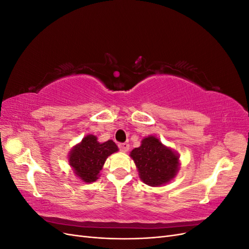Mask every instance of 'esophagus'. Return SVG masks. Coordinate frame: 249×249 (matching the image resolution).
I'll list each match as a JSON object with an SVG mask.
<instances>
[{
	"label": "esophagus",
	"instance_id": "obj_1",
	"mask_svg": "<svg viewBox=\"0 0 249 249\" xmlns=\"http://www.w3.org/2000/svg\"><path fill=\"white\" fill-rule=\"evenodd\" d=\"M118 147H119V149L122 150L123 153H126L127 150L130 149V144L129 143H126V142H124V143H120V144L118 145Z\"/></svg>",
	"mask_w": 249,
	"mask_h": 249
}]
</instances>
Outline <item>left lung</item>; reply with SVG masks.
I'll use <instances>...</instances> for the list:
<instances>
[{"mask_svg": "<svg viewBox=\"0 0 249 249\" xmlns=\"http://www.w3.org/2000/svg\"><path fill=\"white\" fill-rule=\"evenodd\" d=\"M130 157L136 165L140 179L150 187L169 183L176 178L180 165L178 154L153 135L143 138L141 145L134 148Z\"/></svg>", "mask_w": 249, "mask_h": 249, "instance_id": "1", "label": "left lung"}]
</instances>
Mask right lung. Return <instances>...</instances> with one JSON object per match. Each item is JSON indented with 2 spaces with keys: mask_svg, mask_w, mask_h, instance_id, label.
Listing matches in <instances>:
<instances>
[{
  "mask_svg": "<svg viewBox=\"0 0 249 249\" xmlns=\"http://www.w3.org/2000/svg\"><path fill=\"white\" fill-rule=\"evenodd\" d=\"M116 152L118 147L113 140L101 143L96 136L89 134L71 149L69 163L82 182L93 183L99 178L107 158Z\"/></svg>",
  "mask_w": 249,
  "mask_h": 249,
  "instance_id": "1",
  "label": "right lung"
}]
</instances>
